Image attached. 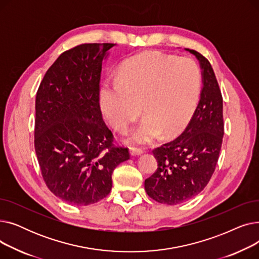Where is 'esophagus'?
<instances>
[{"label": "esophagus", "instance_id": "1", "mask_svg": "<svg viewBox=\"0 0 259 259\" xmlns=\"http://www.w3.org/2000/svg\"><path fill=\"white\" fill-rule=\"evenodd\" d=\"M143 149L142 148H139V147H130V153L132 155H141L143 154Z\"/></svg>", "mask_w": 259, "mask_h": 259}]
</instances>
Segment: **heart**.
<instances>
[{
    "label": "heart",
    "instance_id": "heart-1",
    "mask_svg": "<svg viewBox=\"0 0 259 259\" xmlns=\"http://www.w3.org/2000/svg\"><path fill=\"white\" fill-rule=\"evenodd\" d=\"M201 91L195 61L158 51H145L122 63L117 81L101 89L103 112L116 131H125L142 112L146 117L131 141L146 144L160 132H182L191 120Z\"/></svg>",
    "mask_w": 259,
    "mask_h": 259
}]
</instances>
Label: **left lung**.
<instances>
[{
	"label": "left lung",
	"mask_w": 259,
	"mask_h": 259,
	"mask_svg": "<svg viewBox=\"0 0 259 259\" xmlns=\"http://www.w3.org/2000/svg\"><path fill=\"white\" fill-rule=\"evenodd\" d=\"M186 50L197 58L202 70L200 100L180 137L154 149L157 169L145 181L147 194L167 205L187 201L205 189L214 173L224 138L223 97L213 68L199 52Z\"/></svg>",
	"instance_id": "obj_1"
}]
</instances>
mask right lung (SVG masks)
<instances>
[{
  "label": "right lung",
  "instance_id": "obj_1",
  "mask_svg": "<svg viewBox=\"0 0 259 259\" xmlns=\"http://www.w3.org/2000/svg\"><path fill=\"white\" fill-rule=\"evenodd\" d=\"M115 44H80L63 52L36 92L34 148L44 182L62 200L92 205L112 188V173L129 159L102 117V62Z\"/></svg>",
  "mask_w": 259,
  "mask_h": 259
}]
</instances>
